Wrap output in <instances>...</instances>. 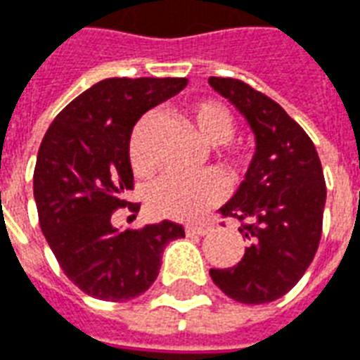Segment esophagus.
<instances>
[{"mask_svg": "<svg viewBox=\"0 0 360 360\" xmlns=\"http://www.w3.org/2000/svg\"><path fill=\"white\" fill-rule=\"evenodd\" d=\"M210 226L209 224H190V226H186V231L188 235H207L210 233Z\"/></svg>", "mask_w": 360, "mask_h": 360, "instance_id": "34e87169", "label": "esophagus"}]
</instances>
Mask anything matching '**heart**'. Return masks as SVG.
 <instances>
[{
  "label": "heart",
  "mask_w": 360,
  "mask_h": 360,
  "mask_svg": "<svg viewBox=\"0 0 360 360\" xmlns=\"http://www.w3.org/2000/svg\"><path fill=\"white\" fill-rule=\"evenodd\" d=\"M184 123L190 127L197 139L210 148H216L214 158L228 172H241L250 163V151L233 144L235 119L228 108L216 100H199L180 110ZM144 127L140 121L132 132L129 158L134 174L148 178L151 161L144 151ZM226 195V186L214 172H202L193 178H163L148 197V207L155 216L170 220H195Z\"/></svg>",
  "instance_id": "b5f03b06"
}]
</instances>
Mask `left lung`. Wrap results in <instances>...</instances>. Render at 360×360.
<instances>
[{
	"label": "left lung",
	"mask_w": 360,
	"mask_h": 360,
	"mask_svg": "<svg viewBox=\"0 0 360 360\" xmlns=\"http://www.w3.org/2000/svg\"><path fill=\"white\" fill-rule=\"evenodd\" d=\"M209 83L256 134L247 176L220 209L221 218L241 221L248 247L233 267L210 269V277L235 302L267 304L285 296L315 258L326 201L323 167L307 132L275 100L233 77Z\"/></svg>",
	"instance_id": "1"
}]
</instances>
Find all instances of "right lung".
<instances>
[{
	"label": "right lung",
	"instance_id": "obj_1",
	"mask_svg": "<svg viewBox=\"0 0 360 360\" xmlns=\"http://www.w3.org/2000/svg\"><path fill=\"white\" fill-rule=\"evenodd\" d=\"M188 85L186 77H110L74 98L55 117L34 170L39 226L66 277L83 292L127 302L158 279L161 254L184 237L176 221L112 226L115 210L139 212L129 142L148 110Z\"/></svg>",
	"mask_w": 360,
	"mask_h": 360
}]
</instances>
